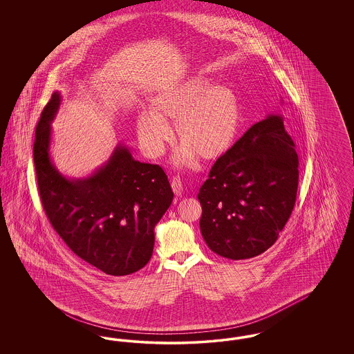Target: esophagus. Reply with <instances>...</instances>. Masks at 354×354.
Listing matches in <instances>:
<instances>
[{"label": "esophagus", "instance_id": "34e87169", "mask_svg": "<svg viewBox=\"0 0 354 354\" xmlns=\"http://www.w3.org/2000/svg\"><path fill=\"white\" fill-rule=\"evenodd\" d=\"M171 185H172V189L176 195H182L183 192V183H182V179L180 176H174L172 180H171Z\"/></svg>", "mask_w": 354, "mask_h": 354}]
</instances>
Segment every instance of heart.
<instances>
[{
	"label": "heart",
	"instance_id": "heart-1",
	"mask_svg": "<svg viewBox=\"0 0 354 354\" xmlns=\"http://www.w3.org/2000/svg\"><path fill=\"white\" fill-rule=\"evenodd\" d=\"M169 122H175V134L182 143L175 165L187 167L198 155L212 160L232 146L241 111L230 87L192 75L153 94L149 110L138 114V139L149 156H160L166 150L172 138Z\"/></svg>",
	"mask_w": 354,
	"mask_h": 354
}]
</instances>
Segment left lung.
I'll return each mask as SVG.
<instances>
[{
  "label": "left lung",
  "mask_w": 354,
  "mask_h": 354,
  "mask_svg": "<svg viewBox=\"0 0 354 354\" xmlns=\"http://www.w3.org/2000/svg\"><path fill=\"white\" fill-rule=\"evenodd\" d=\"M297 187L296 146L283 115L270 114L220 156L201 187L204 241L231 260L266 252L292 214Z\"/></svg>",
  "instance_id": "1"
}]
</instances>
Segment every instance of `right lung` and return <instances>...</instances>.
I'll return each instance as SVG.
<instances>
[{"label": "right lung", "mask_w": 354, "mask_h": 354, "mask_svg": "<svg viewBox=\"0 0 354 354\" xmlns=\"http://www.w3.org/2000/svg\"><path fill=\"white\" fill-rule=\"evenodd\" d=\"M61 100L54 91L35 129L34 165L44 209L86 263L106 274H131L151 259L155 225L174 199L169 178L160 166L135 160L122 143L88 176L61 174L50 153L51 122Z\"/></svg>", "instance_id": "obj_1"}]
</instances>
